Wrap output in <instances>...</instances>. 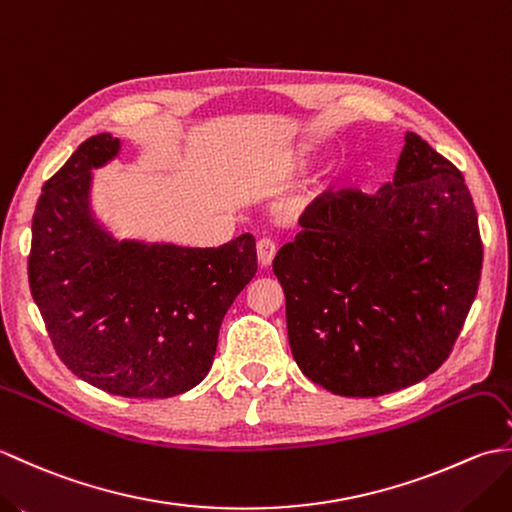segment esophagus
I'll return each instance as SVG.
<instances>
[{"label": "esophagus", "instance_id": "34e87169", "mask_svg": "<svg viewBox=\"0 0 512 512\" xmlns=\"http://www.w3.org/2000/svg\"><path fill=\"white\" fill-rule=\"evenodd\" d=\"M277 255V244L273 242V239H259L257 242V259L259 264H262V268H268L270 264H273V259Z\"/></svg>", "mask_w": 512, "mask_h": 512}]
</instances>
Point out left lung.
<instances>
[{
	"label": "left lung",
	"mask_w": 512,
	"mask_h": 512,
	"mask_svg": "<svg viewBox=\"0 0 512 512\" xmlns=\"http://www.w3.org/2000/svg\"><path fill=\"white\" fill-rule=\"evenodd\" d=\"M273 270L290 350L312 383L350 398L416 385L447 361L482 273L460 169L407 132L394 182L328 191Z\"/></svg>",
	"instance_id": "8db88e82"
}]
</instances>
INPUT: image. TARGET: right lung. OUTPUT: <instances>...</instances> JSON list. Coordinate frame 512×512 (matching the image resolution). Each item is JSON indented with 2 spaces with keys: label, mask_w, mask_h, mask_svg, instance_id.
Masks as SVG:
<instances>
[{
  "label": "right lung",
  "mask_w": 512,
  "mask_h": 512,
  "mask_svg": "<svg viewBox=\"0 0 512 512\" xmlns=\"http://www.w3.org/2000/svg\"><path fill=\"white\" fill-rule=\"evenodd\" d=\"M121 140H85L43 184L32 215L30 292L61 361L107 394L169 398L213 365L226 310L257 273L255 237L217 248L116 239L92 213V169Z\"/></svg>",
  "instance_id": "right-lung-1"
}]
</instances>
